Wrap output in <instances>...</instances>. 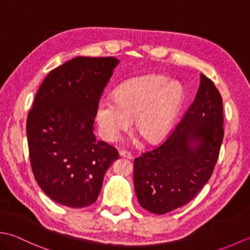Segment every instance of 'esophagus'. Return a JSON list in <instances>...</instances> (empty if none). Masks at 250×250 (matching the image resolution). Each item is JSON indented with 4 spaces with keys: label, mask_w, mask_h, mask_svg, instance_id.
I'll return each instance as SVG.
<instances>
[{
    "label": "esophagus",
    "mask_w": 250,
    "mask_h": 250,
    "mask_svg": "<svg viewBox=\"0 0 250 250\" xmlns=\"http://www.w3.org/2000/svg\"><path fill=\"white\" fill-rule=\"evenodd\" d=\"M119 155H120V157H124V158H126V159H132V153L128 150L122 149V150L119 151Z\"/></svg>",
    "instance_id": "1"
}]
</instances>
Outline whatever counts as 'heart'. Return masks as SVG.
Instances as JSON below:
<instances>
[{"label":"heart","instance_id":"obj_1","mask_svg":"<svg viewBox=\"0 0 250 250\" xmlns=\"http://www.w3.org/2000/svg\"><path fill=\"white\" fill-rule=\"evenodd\" d=\"M184 101L183 87L160 75L133 78L115 90L114 99L98 104L97 120L101 134L115 142L128 131L134 119L136 131L150 144L166 136Z\"/></svg>","mask_w":250,"mask_h":250}]
</instances>
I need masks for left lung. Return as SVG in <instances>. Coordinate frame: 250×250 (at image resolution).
Segmentation results:
<instances>
[{"mask_svg": "<svg viewBox=\"0 0 250 250\" xmlns=\"http://www.w3.org/2000/svg\"><path fill=\"white\" fill-rule=\"evenodd\" d=\"M224 135L221 94L201 74L196 97L179 124L160 145L134 159V188L143 208L163 215L189 203L213 174Z\"/></svg>", "mask_w": 250, "mask_h": 250, "instance_id": "1", "label": "left lung"}]
</instances>
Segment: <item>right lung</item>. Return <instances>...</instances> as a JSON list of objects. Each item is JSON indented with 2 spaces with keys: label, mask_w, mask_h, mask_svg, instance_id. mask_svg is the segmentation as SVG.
<instances>
[{
  "label": "right lung",
  "mask_w": 250,
  "mask_h": 250,
  "mask_svg": "<svg viewBox=\"0 0 250 250\" xmlns=\"http://www.w3.org/2000/svg\"><path fill=\"white\" fill-rule=\"evenodd\" d=\"M114 57H76L50 71L26 118L29 157L35 180L51 200L81 208L93 204L105 172L119 153L97 141L94 118L108 83Z\"/></svg>",
  "instance_id": "1"
}]
</instances>
